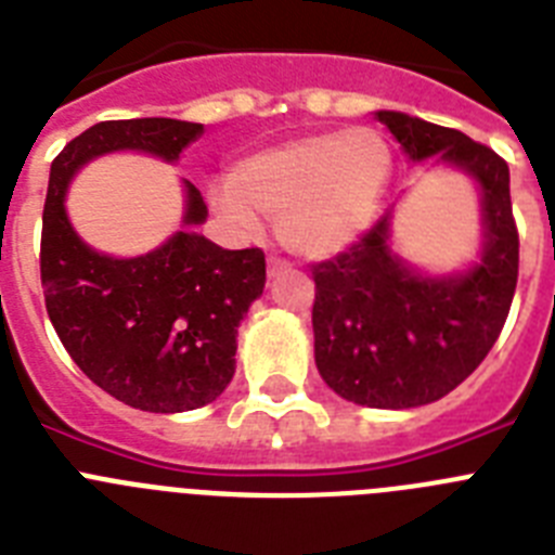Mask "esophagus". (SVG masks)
Returning a JSON list of instances; mask_svg holds the SVG:
<instances>
[{"mask_svg":"<svg viewBox=\"0 0 555 555\" xmlns=\"http://www.w3.org/2000/svg\"><path fill=\"white\" fill-rule=\"evenodd\" d=\"M269 278H278V274H286L292 272V263L283 261V258H269V267H267Z\"/></svg>","mask_w":555,"mask_h":555,"instance_id":"1","label":"esophagus"}]
</instances>
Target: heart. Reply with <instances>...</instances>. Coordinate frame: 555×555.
Instances as JSON below:
<instances>
[{
	"label": "heart",
	"instance_id": "b5f03b06",
	"mask_svg": "<svg viewBox=\"0 0 555 555\" xmlns=\"http://www.w3.org/2000/svg\"><path fill=\"white\" fill-rule=\"evenodd\" d=\"M391 169L384 132H308L235 160L230 178L208 189V203L219 219L247 233L261 214L278 219L283 247L302 258H331L372 228Z\"/></svg>",
	"mask_w": 555,
	"mask_h": 555
}]
</instances>
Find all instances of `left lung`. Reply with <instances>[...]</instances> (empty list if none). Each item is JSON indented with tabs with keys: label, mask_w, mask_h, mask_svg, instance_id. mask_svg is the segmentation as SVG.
<instances>
[{
	"label": "left lung",
	"mask_w": 555,
	"mask_h": 555,
	"mask_svg": "<svg viewBox=\"0 0 555 555\" xmlns=\"http://www.w3.org/2000/svg\"><path fill=\"white\" fill-rule=\"evenodd\" d=\"M375 119L411 164L467 175L480 199L478 261L455 272H425L391 244L389 210L347 253L313 267V358L322 380L366 409H416L442 400L487 358L517 288L519 238L508 166L461 130L400 111Z\"/></svg>",
	"instance_id": "8db88e82"
}]
</instances>
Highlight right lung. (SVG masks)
Here are the masks:
<instances>
[{"mask_svg":"<svg viewBox=\"0 0 555 555\" xmlns=\"http://www.w3.org/2000/svg\"><path fill=\"white\" fill-rule=\"evenodd\" d=\"M205 127L121 119L88 127L52 160L41 233L47 313L75 364L132 409L180 414L214 403L235 372V336L263 294L261 249H222L194 233L208 208L183 180V219L160 247L132 258L94 249L66 214L77 171L111 152L178 164Z\"/></svg>","mask_w":555,"mask_h":555,"instance_id":"add662e5","label":"right lung"}]
</instances>
